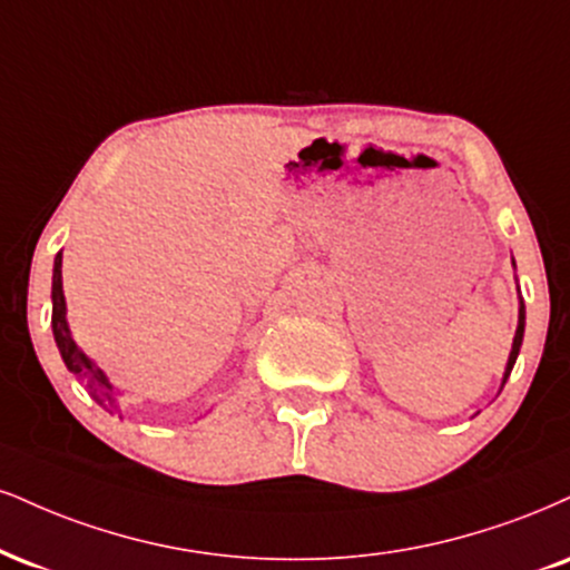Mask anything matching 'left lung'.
Here are the masks:
<instances>
[{
    "mask_svg": "<svg viewBox=\"0 0 570 570\" xmlns=\"http://www.w3.org/2000/svg\"><path fill=\"white\" fill-rule=\"evenodd\" d=\"M523 328H525V307L520 303V318H518V332H515V340H512V353H510V361H507V372H504V382L507 376H510L512 366H515V358L520 353V345H523Z\"/></svg>",
    "mask_w": 570,
    "mask_h": 570,
    "instance_id": "left-lung-1",
    "label": "left lung"
}]
</instances>
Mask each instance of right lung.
Masks as SVG:
<instances>
[{
	"mask_svg": "<svg viewBox=\"0 0 570 570\" xmlns=\"http://www.w3.org/2000/svg\"><path fill=\"white\" fill-rule=\"evenodd\" d=\"M60 265L63 259L60 255L55 257V271H52V334L55 342H58V351L63 355L68 372L85 376L89 393L95 395V401L102 403L108 411H116V397H114V387L108 385L106 374L95 366L92 361L87 358L85 353L79 351L77 342L71 340V332H68L66 324V299H63V278H60Z\"/></svg>",
	"mask_w": 570,
	"mask_h": 570,
	"instance_id": "add662e5",
	"label": "right lung"
}]
</instances>
